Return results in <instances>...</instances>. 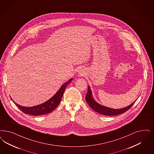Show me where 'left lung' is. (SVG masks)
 Segmentation results:
<instances>
[{"instance_id": "obj_1", "label": "left lung", "mask_w": 154, "mask_h": 154, "mask_svg": "<svg viewBox=\"0 0 154 154\" xmlns=\"http://www.w3.org/2000/svg\"><path fill=\"white\" fill-rule=\"evenodd\" d=\"M85 100L87 102V103H88V105L90 106V107L93 110H94L95 112H97L101 114L107 116H117V115L122 114L127 111L129 109H130L135 102V101H134L129 106L125 107L122 109H114L107 107L106 106H102L100 104L98 103L94 100L92 96V93L89 86H88V92L85 97Z\"/></svg>"}]
</instances>
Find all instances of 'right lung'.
<instances>
[{
    "label": "right lung",
    "mask_w": 154,
    "mask_h": 154,
    "mask_svg": "<svg viewBox=\"0 0 154 154\" xmlns=\"http://www.w3.org/2000/svg\"><path fill=\"white\" fill-rule=\"evenodd\" d=\"M72 80V79H70L68 81L66 82L65 84L61 86V87L57 91V92L51 98H50L47 102L39 105L32 106V107H24V106H21L17 104L14 101H12V99L11 100L16 106L19 108V109L21 110V112L27 114L31 115V116H36L47 114L54 110L59 105L63 96L65 89L66 88L67 86L70 83Z\"/></svg>",
    "instance_id": "1"
}]
</instances>
